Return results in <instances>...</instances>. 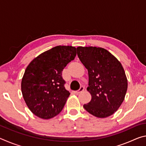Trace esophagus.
Masks as SVG:
<instances>
[{"instance_id":"34e87169","label":"esophagus","mask_w":146,"mask_h":146,"mask_svg":"<svg viewBox=\"0 0 146 146\" xmlns=\"http://www.w3.org/2000/svg\"><path fill=\"white\" fill-rule=\"evenodd\" d=\"M84 89H85V88L84 87V86H81V87L80 88V89H79L78 91H75V93L76 94V95H78V94L80 93L81 92H82L83 91H84Z\"/></svg>"}]
</instances>
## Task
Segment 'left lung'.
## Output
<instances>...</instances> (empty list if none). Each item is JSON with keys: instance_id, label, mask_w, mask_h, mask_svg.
<instances>
[{"instance_id": "obj_1", "label": "left lung", "mask_w": 146, "mask_h": 146, "mask_svg": "<svg viewBox=\"0 0 146 146\" xmlns=\"http://www.w3.org/2000/svg\"><path fill=\"white\" fill-rule=\"evenodd\" d=\"M77 55L88 71L87 90L91 100L84 108L93 116L106 118L122 104L127 90V79L122 64L104 48L79 46Z\"/></svg>"}]
</instances>
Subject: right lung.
Returning <instances> with one entry per match:
<instances>
[{
	"label": "right lung",
	"instance_id": "obj_1",
	"mask_svg": "<svg viewBox=\"0 0 146 146\" xmlns=\"http://www.w3.org/2000/svg\"><path fill=\"white\" fill-rule=\"evenodd\" d=\"M76 55L75 47L57 46L41 53L27 66L21 91L27 106L36 117L49 119L62 110L70 93L64 88L62 71Z\"/></svg>",
	"mask_w": 146,
	"mask_h": 146
}]
</instances>
